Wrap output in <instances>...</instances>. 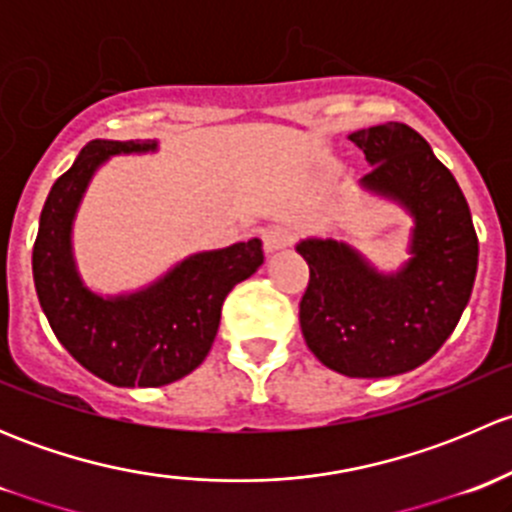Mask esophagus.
Masks as SVG:
<instances>
[{
	"instance_id": "obj_1",
	"label": "esophagus",
	"mask_w": 512,
	"mask_h": 512,
	"mask_svg": "<svg viewBox=\"0 0 512 512\" xmlns=\"http://www.w3.org/2000/svg\"><path fill=\"white\" fill-rule=\"evenodd\" d=\"M262 242H265L267 255L285 250V247H289L294 242V227H289V225L267 227L265 235H262Z\"/></svg>"
}]
</instances>
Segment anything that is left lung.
Instances as JSON below:
<instances>
[{
	"instance_id": "obj_1",
	"label": "left lung",
	"mask_w": 512,
	"mask_h": 512,
	"mask_svg": "<svg viewBox=\"0 0 512 512\" xmlns=\"http://www.w3.org/2000/svg\"><path fill=\"white\" fill-rule=\"evenodd\" d=\"M369 173L366 195L411 218L406 260L379 270L364 252L334 237H304L309 287L299 327L309 352L352 379L406 374L431 359L456 329L478 270L471 210L451 170L404 123L349 133Z\"/></svg>"
}]
</instances>
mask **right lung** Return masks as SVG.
<instances>
[{
  "mask_svg": "<svg viewBox=\"0 0 512 512\" xmlns=\"http://www.w3.org/2000/svg\"><path fill=\"white\" fill-rule=\"evenodd\" d=\"M158 153V141H91L51 185L32 252L36 297L51 332L86 371L113 386H165L198 369L237 282L260 270L262 240L195 252L131 292L86 285L74 252V223L91 180L116 156Z\"/></svg>",
  "mask_w": 512,
  "mask_h": 512,
  "instance_id": "add662e5",
  "label": "right lung"
}]
</instances>
